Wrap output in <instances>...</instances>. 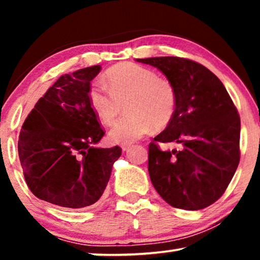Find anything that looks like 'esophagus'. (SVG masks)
I'll list each match as a JSON object with an SVG mask.
<instances>
[{
	"label": "esophagus",
	"mask_w": 260,
	"mask_h": 260,
	"mask_svg": "<svg viewBox=\"0 0 260 260\" xmlns=\"http://www.w3.org/2000/svg\"><path fill=\"white\" fill-rule=\"evenodd\" d=\"M120 148H122L123 151H127L131 148V143L130 144H122V147Z\"/></svg>",
	"instance_id": "34e87169"
}]
</instances>
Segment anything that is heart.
Returning a JSON list of instances; mask_svg holds the SVG:
<instances>
[{"label": "heart", "instance_id": "1", "mask_svg": "<svg viewBox=\"0 0 260 260\" xmlns=\"http://www.w3.org/2000/svg\"><path fill=\"white\" fill-rule=\"evenodd\" d=\"M103 83L108 90L94 84L88 91V103L99 122L111 125L120 104L126 102L127 116L109 131L112 143H133L152 127L169 125L175 116V88L154 71L133 62L117 63L104 73Z\"/></svg>", "mask_w": 260, "mask_h": 260}]
</instances>
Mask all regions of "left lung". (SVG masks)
<instances>
[{
	"label": "left lung",
	"instance_id": "left-lung-1",
	"mask_svg": "<svg viewBox=\"0 0 260 260\" xmlns=\"http://www.w3.org/2000/svg\"><path fill=\"white\" fill-rule=\"evenodd\" d=\"M136 61L161 71L176 92L175 116L149 145L152 186L173 207H208L223 194L239 165L236 106L219 78L200 63L177 56ZM156 141H175L183 148L163 152Z\"/></svg>",
	"mask_w": 260,
	"mask_h": 260
}]
</instances>
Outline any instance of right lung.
<instances>
[{
  "label": "right lung",
  "instance_id": "obj_1",
  "mask_svg": "<svg viewBox=\"0 0 260 260\" xmlns=\"http://www.w3.org/2000/svg\"><path fill=\"white\" fill-rule=\"evenodd\" d=\"M99 65L61 76L39 99L21 127L17 150L35 197L84 208L104 193L122 149L97 148L104 131L88 103Z\"/></svg>",
  "mask_w": 260,
  "mask_h": 260
}]
</instances>
